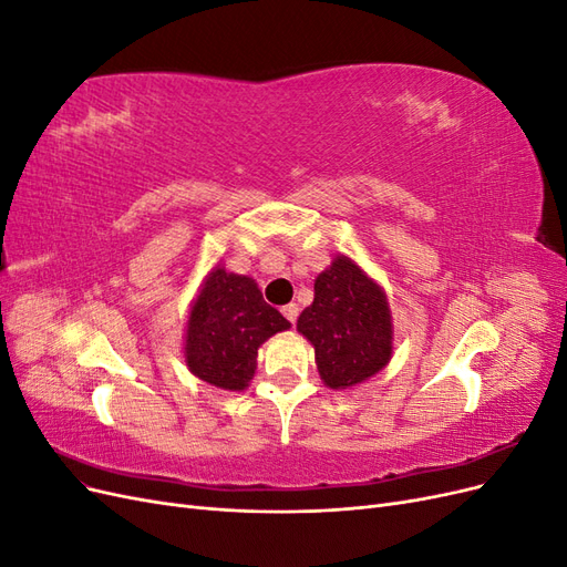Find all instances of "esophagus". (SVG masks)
Instances as JSON below:
<instances>
[{"mask_svg": "<svg viewBox=\"0 0 567 567\" xmlns=\"http://www.w3.org/2000/svg\"><path fill=\"white\" fill-rule=\"evenodd\" d=\"M281 312H284V317H286L290 323H296V319H298V315H300V307H298L296 302H290V305L284 307Z\"/></svg>", "mask_w": 567, "mask_h": 567, "instance_id": "obj_1", "label": "esophagus"}]
</instances>
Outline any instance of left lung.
<instances>
[{"mask_svg":"<svg viewBox=\"0 0 567 567\" xmlns=\"http://www.w3.org/2000/svg\"><path fill=\"white\" fill-rule=\"evenodd\" d=\"M298 333L312 342L317 371L331 390L367 383L390 364L394 350L383 286L342 252L315 279V300L298 317Z\"/></svg>","mask_w":567,"mask_h":567,"instance_id":"8db88e82","label":"left lung"}]
</instances>
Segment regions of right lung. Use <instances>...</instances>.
<instances>
[{
  "instance_id": "add662e5",
  "label": "right lung",
  "mask_w": 567,
  "mask_h": 567,
  "mask_svg": "<svg viewBox=\"0 0 567 567\" xmlns=\"http://www.w3.org/2000/svg\"><path fill=\"white\" fill-rule=\"evenodd\" d=\"M290 329V321L265 302L252 277L217 262L198 286L184 329V362L196 379L227 392L250 385L257 350Z\"/></svg>"
}]
</instances>
